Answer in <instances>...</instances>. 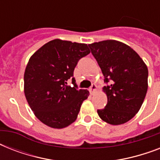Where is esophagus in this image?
<instances>
[{
	"instance_id": "1",
	"label": "esophagus",
	"mask_w": 160,
	"mask_h": 160,
	"mask_svg": "<svg viewBox=\"0 0 160 160\" xmlns=\"http://www.w3.org/2000/svg\"><path fill=\"white\" fill-rule=\"evenodd\" d=\"M96 90H97V86L95 85H91V87L89 89V90H90V93L91 94V95H94L95 92H96Z\"/></svg>"
}]
</instances>
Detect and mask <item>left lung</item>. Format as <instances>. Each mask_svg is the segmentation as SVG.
I'll use <instances>...</instances> for the list:
<instances>
[{
	"mask_svg": "<svg viewBox=\"0 0 160 160\" xmlns=\"http://www.w3.org/2000/svg\"><path fill=\"white\" fill-rule=\"evenodd\" d=\"M97 60L105 82V109H98L100 119L109 124L126 123L140 109L148 90V68L135 51L120 41L108 40L88 45Z\"/></svg>",
	"mask_w": 160,
	"mask_h": 160,
	"instance_id": "1",
	"label": "left lung"
}]
</instances>
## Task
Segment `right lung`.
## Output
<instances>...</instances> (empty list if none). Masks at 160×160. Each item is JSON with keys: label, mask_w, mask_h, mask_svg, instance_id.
Segmentation results:
<instances>
[{"label": "right lung", "mask_w": 160, "mask_h": 160, "mask_svg": "<svg viewBox=\"0 0 160 160\" xmlns=\"http://www.w3.org/2000/svg\"><path fill=\"white\" fill-rule=\"evenodd\" d=\"M90 52L86 44L55 39L30 58L24 74V92L35 115L47 126L62 129L77 119L90 93L78 89L74 70ZM70 78L73 88L66 82Z\"/></svg>", "instance_id": "right-lung-1"}]
</instances>
